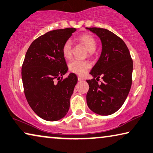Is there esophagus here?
<instances>
[{"mask_svg":"<svg viewBox=\"0 0 153 153\" xmlns=\"http://www.w3.org/2000/svg\"><path fill=\"white\" fill-rule=\"evenodd\" d=\"M77 79H78V81H82L84 80V78L81 76H77Z\"/></svg>","mask_w":153,"mask_h":153,"instance_id":"obj_1","label":"esophagus"}]
</instances>
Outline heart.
I'll return each instance as SVG.
<instances>
[{
	"label": "heart",
	"instance_id": "1",
	"mask_svg": "<svg viewBox=\"0 0 153 153\" xmlns=\"http://www.w3.org/2000/svg\"><path fill=\"white\" fill-rule=\"evenodd\" d=\"M78 40L86 45L89 52H93L96 50L97 41L92 35L88 34H84L79 36ZM62 52L65 59H69L71 56L72 42L71 39H67L62 45ZM90 67H91V63L86 60L74 59L69 63L70 71L78 75H84Z\"/></svg>",
	"mask_w": 153,
	"mask_h": 153
}]
</instances>
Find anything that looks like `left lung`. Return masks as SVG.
Wrapping results in <instances>:
<instances>
[{
  "instance_id": "left-lung-1",
  "label": "left lung",
  "mask_w": 153,
  "mask_h": 153,
  "mask_svg": "<svg viewBox=\"0 0 153 153\" xmlns=\"http://www.w3.org/2000/svg\"><path fill=\"white\" fill-rule=\"evenodd\" d=\"M100 38L102 51L87 79L88 108L99 115L112 114L119 110L129 93L132 83L133 60L125 43L114 33L105 28H86ZM103 82L99 84L100 77Z\"/></svg>"
}]
</instances>
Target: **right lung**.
I'll return each instance as SVG.
<instances>
[{"label": "right lung", "instance_id": "right-lung-1", "mask_svg": "<svg viewBox=\"0 0 153 153\" xmlns=\"http://www.w3.org/2000/svg\"><path fill=\"white\" fill-rule=\"evenodd\" d=\"M76 30L67 28L46 33L33 41L24 58L22 79L26 100L45 120H59L69 111L77 77L70 74L63 78L68 67L62 48Z\"/></svg>", "mask_w": 153, "mask_h": 153}]
</instances>
